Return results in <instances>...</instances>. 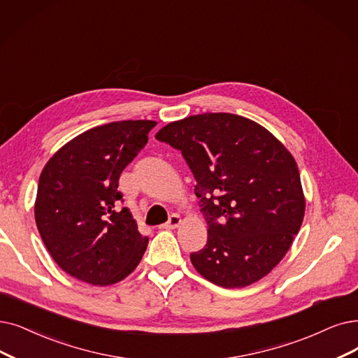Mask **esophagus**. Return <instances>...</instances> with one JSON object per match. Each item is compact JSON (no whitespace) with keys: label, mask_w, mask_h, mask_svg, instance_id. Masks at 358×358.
Returning <instances> with one entry per match:
<instances>
[{"label":"esophagus","mask_w":358,"mask_h":358,"mask_svg":"<svg viewBox=\"0 0 358 358\" xmlns=\"http://www.w3.org/2000/svg\"><path fill=\"white\" fill-rule=\"evenodd\" d=\"M180 222H182L180 216H178V214H171L169 222L164 223V224H162L160 229H176V227L180 224Z\"/></svg>","instance_id":"1"}]
</instances>
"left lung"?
<instances>
[{
  "label": "left lung",
  "instance_id": "obj_1",
  "mask_svg": "<svg viewBox=\"0 0 358 358\" xmlns=\"http://www.w3.org/2000/svg\"><path fill=\"white\" fill-rule=\"evenodd\" d=\"M155 138L182 151L196 180L207 244L191 254L199 275L244 288L273 270L303 224L306 196L292 154L266 127L231 113L171 122Z\"/></svg>",
  "mask_w": 358,
  "mask_h": 358
}]
</instances>
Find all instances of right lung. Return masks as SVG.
<instances>
[{
	"mask_svg": "<svg viewBox=\"0 0 358 358\" xmlns=\"http://www.w3.org/2000/svg\"><path fill=\"white\" fill-rule=\"evenodd\" d=\"M152 120H122L92 127L57 151L39 176L35 222L66 273L96 287L129 276L148 238L117 189L119 178L148 142Z\"/></svg>",
	"mask_w": 358,
	"mask_h": 358,
	"instance_id": "obj_1",
	"label": "right lung"
}]
</instances>
